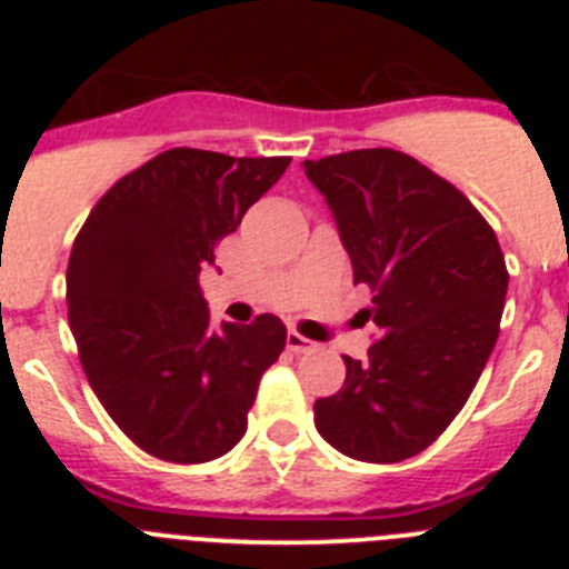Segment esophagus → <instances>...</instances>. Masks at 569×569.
Listing matches in <instances>:
<instances>
[{
    "label": "esophagus",
    "mask_w": 569,
    "mask_h": 569,
    "mask_svg": "<svg viewBox=\"0 0 569 569\" xmlns=\"http://www.w3.org/2000/svg\"><path fill=\"white\" fill-rule=\"evenodd\" d=\"M313 341L305 339L301 333H296V330H290L288 333V350H293V353H308V350H313Z\"/></svg>",
    "instance_id": "obj_1"
}]
</instances>
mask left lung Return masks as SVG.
Instances as JSON below:
<instances>
[{"instance_id": "8db88e82", "label": "left lung", "mask_w": 569, "mask_h": 569, "mask_svg": "<svg viewBox=\"0 0 569 569\" xmlns=\"http://www.w3.org/2000/svg\"><path fill=\"white\" fill-rule=\"evenodd\" d=\"M328 199L379 339L345 356L336 396L313 405L325 441L370 465L433 445L479 381L507 296V264L485 216L456 184L390 148L305 162Z\"/></svg>"}]
</instances>
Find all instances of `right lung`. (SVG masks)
I'll return each instance as SVG.
<instances>
[{"label": "right lung", "mask_w": 569, "mask_h": 569, "mask_svg": "<svg viewBox=\"0 0 569 569\" xmlns=\"http://www.w3.org/2000/svg\"><path fill=\"white\" fill-rule=\"evenodd\" d=\"M290 156L173 148L122 176L79 230L68 321L110 419L144 453L202 465L248 430L261 373L288 328L276 316L213 330L199 270L288 170Z\"/></svg>", "instance_id": "1"}]
</instances>
